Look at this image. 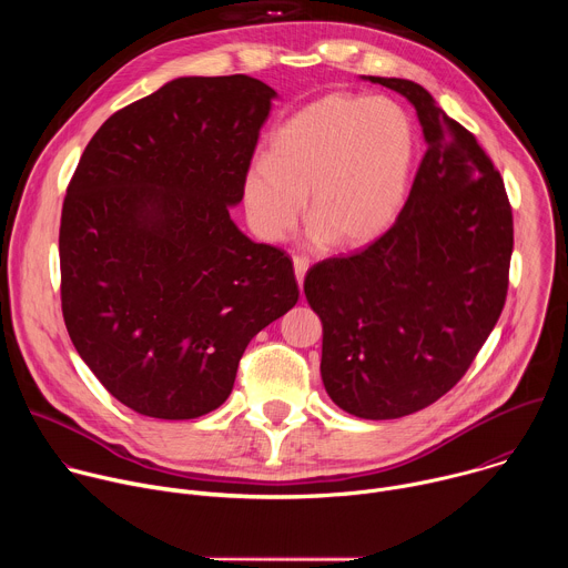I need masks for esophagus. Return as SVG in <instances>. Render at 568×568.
I'll use <instances>...</instances> for the list:
<instances>
[{
	"label": "esophagus",
	"mask_w": 568,
	"mask_h": 568,
	"mask_svg": "<svg viewBox=\"0 0 568 568\" xmlns=\"http://www.w3.org/2000/svg\"><path fill=\"white\" fill-rule=\"evenodd\" d=\"M292 263H294V274H296L298 287H301V285H303V278H305V272H307L310 261H307L305 256H294V258H292Z\"/></svg>",
	"instance_id": "obj_1"
}]
</instances>
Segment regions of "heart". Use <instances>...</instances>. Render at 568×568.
Here are the masks:
<instances>
[{
	"label": "heart",
	"mask_w": 568,
	"mask_h": 568,
	"mask_svg": "<svg viewBox=\"0 0 568 568\" xmlns=\"http://www.w3.org/2000/svg\"><path fill=\"white\" fill-rule=\"evenodd\" d=\"M416 132L386 97H323L287 119L242 180L254 231L287 237L305 209L310 224L335 245H364L399 215L409 193Z\"/></svg>",
	"instance_id": "heart-1"
}]
</instances>
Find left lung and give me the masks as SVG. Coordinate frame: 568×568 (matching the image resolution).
Instances as JSON below:
<instances>
[{"label":"left lung","instance_id":"left-lung-1","mask_svg":"<svg viewBox=\"0 0 568 568\" xmlns=\"http://www.w3.org/2000/svg\"><path fill=\"white\" fill-rule=\"evenodd\" d=\"M368 80L416 108L427 152L395 224L366 250L310 267L303 290L323 323L321 379L333 402L393 420L443 397L497 326L513 209L493 159L425 88Z\"/></svg>","mask_w":568,"mask_h":568}]
</instances>
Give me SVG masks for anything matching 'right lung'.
<instances>
[{
    "label": "right lung",
    "mask_w": 568,
    "mask_h": 568,
    "mask_svg": "<svg viewBox=\"0 0 568 568\" xmlns=\"http://www.w3.org/2000/svg\"><path fill=\"white\" fill-rule=\"evenodd\" d=\"M276 92L245 73L175 78L92 136L60 217L67 333L132 412L200 418L247 344L298 301L290 256L242 233V200Z\"/></svg>",
    "instance_id": "1"
}]
</instances>
